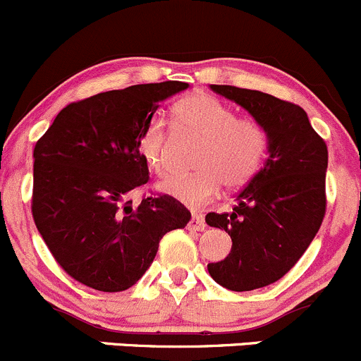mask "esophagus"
Returning a JSON list of instances; mask_svg holds the SVG:
<instances>
[{
  "label": "esophagus",
  "instance_id": "1",
  "mask_svg": "<svg viewBox=\"0 0 361 361\" xmlns=\"http://www.w3.org/2000/svg\"><path fill=\"white\" fill-rule=\"evenodd\" d=\"M188 228L192 229V231H203V229L207 228L203 215L202 214H192L191 221H189V224H188Z\"/></svg>",
  "mask_w": 361,
  "mask_h": 361
}]
</instances>
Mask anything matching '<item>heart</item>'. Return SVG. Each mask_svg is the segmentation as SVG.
<instances>
[{"label":"heart","mask_w":361,"mask_h":361,"mask_svg":"<svg viewBox=\"0 0 361 361\" xmlns=\"http://www.w3.org/2000/svg\"><path fill=\"white\" fill-rule=\"evenodd\" d=\"M172 116L177 130L202 137V144L195 154V172L159 182L158 189L166 196L198 208L210 202L222 184L240 189L261 170L269 135L259 121L238 118L231 106L207 94L180 99L173 104ZM166 146V123L161 118H151L137 137V151L158 176L170 166Z\"/></svg>","instance_id":"obj_1"}]
</instances>
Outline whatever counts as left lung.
<instances>
[{"instance_id":"1","label":"left lung","mask_w":361,"mask_h":361,"mask_svg":"<svg viewBox=\"0 0 361 361\" xmlns=\"http://www.w3.org/2000/svg\"><path fill=\"white\" fill-rule=\"evenodd\" d=\"M210 88L248 111L269 135L266 163L233 212L205 217L233 240L228 257L208 264L210 276L229 290H255L285 276L317 236L326 208L329 151L297 104L229 85Z\"/></svg>"}]
</instances>
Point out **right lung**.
Here are the masks:
<instances>
[{
	"label": "right lung",
	"instance_id": "right-lung-1",
	"mask_svg": "<svg viewBox=\"0 0 361 361\" xmlns=\"http://www.w3.org/2000/svg\"><path fill=\"white\" fill-rule=\"evenodd\" d=\"M188 87L133 85L71 102L36 142L32 219L59 266L80 283L126 290L154 261L159 240L191 219L166 195L139 205L126 200L149 180L139 132L158 102Z\"/></svg>",
	"mask_w": 361,
	"mask_h": 361
}]
</instances>
